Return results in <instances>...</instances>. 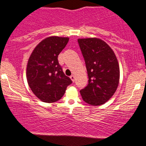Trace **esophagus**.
<instances>
[{
	"instance_id": "obj_1",
	"label": "esophagus",
	"mask_w": 146,
	"mask_h": 146,
	"mask_svg": "<svg viewBox=\"0 0 146 146\" xmlns=\"http://www.w3.org/2000/svg\"><path fill=\"white\" fill-rule=\"evenodd\" d=\"M70 79L72 80V81H73V82H74V81H75V76H73V75H72V76H70Z\"/></svg>"
}]
</instances>
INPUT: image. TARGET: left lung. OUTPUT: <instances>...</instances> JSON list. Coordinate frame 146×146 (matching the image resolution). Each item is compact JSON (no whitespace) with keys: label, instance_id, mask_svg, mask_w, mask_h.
I'll return each mask as SVG.
<instances>
[{"label":"left lung","instance_id":"left-lung-1","mask_svg":"<svg viewBox=\"0 0 146 146\" xmlns=\"http://www.w3.org/2000/svg\"><path fill=\"white\" fill-rule=\"evenodd\" d=\"M87 70L88 85L81 89L83 100L89 105L106 103L119 82V62L112 48L97 38L78 39Z\"/></svg>","mask_w":146,"mask_h":146}]
</instances>
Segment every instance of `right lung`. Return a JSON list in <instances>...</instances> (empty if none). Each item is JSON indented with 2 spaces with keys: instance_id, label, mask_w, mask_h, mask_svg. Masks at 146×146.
Here are the masks:
<instances>
[{
  "instance_id": "add662e5",
  "label": "right lung",
  "mask_w": 146,
  "mask_h": 146,
  "mask_svg": "<svg viewBox=\"0 0 146 146\" xmlns=\"http://www.w3.org/2000/svg\"><path fill=\"white\" fill-rule=\"evenodd\" d=\"M69 38L52 36L40 41L34 48L27 65V80L33 94L44 102H54L64 95L72 84L62 71L58 55Z\"/></svg>"
}]
</instances>
